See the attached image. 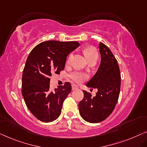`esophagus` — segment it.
Returning <instances> with one entry per match:
<instances>
[{
    "mask_svg": "<svg viewBox=\"0 0 147 147\" xmlns=\"http://www.w3.org/2000/svg\"><path fill=\"white\" fill-rule=\"evenodd\" d=\"M78 88V86H76V85L73 84V86H72V90H76Z\"/></svg>",
    "mask_w": 147,
    "mask_h": 147,
    "instance_id": "obj_1",
    "label": "esophagus"
}]
</instances>
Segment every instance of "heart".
<instances>
[{"label":"heart","instance_id":"heart-1","mask_svg":"<svg viewBox=\"0 0 147 147\" xmlns=\"http://www.w3.org/2000/svg\"><path fill=\"white\" fill-rule=\"evenodd\" d=\"M84 53L85 57H86V58L87 59L88 61L98 57L97 51H96L94 48L92 47H88L86 48H85L84 49ZM71 58L72 54H70L69 56L67 58V62L69 63L71 60ZM69 76L72 80L76 83H81L84 82V80H86L88 78L87 74L84 73H80V72H74V73L70 74Z\"/></svg>","mask_w":147,"mask_h":147}]
</instances>
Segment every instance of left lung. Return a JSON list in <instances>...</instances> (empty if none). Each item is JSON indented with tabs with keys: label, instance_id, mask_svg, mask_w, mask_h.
Returning <instances> with one entry per match:
<instances>
[{
	"label": "left lung",
	"instance_id": "8db88e82",
	"mask_svg": "<svg viewBox=\"0 0 147 147\" xmlns=\"http://www.w3.org/2000/svg\"><path fill=\"white\" fill-rule=\"evenodd\" d=\"M101 63L95 75L88 82V87L97 88L94 97L83 90L84 98L78 104L80 114L85 121L99 123L112 113L117 103L121 86V75L117 61L110 49L100 43Z\"/></svg>",
	"mask_w": 147,
	"mask_h": 147
}]
</instances>
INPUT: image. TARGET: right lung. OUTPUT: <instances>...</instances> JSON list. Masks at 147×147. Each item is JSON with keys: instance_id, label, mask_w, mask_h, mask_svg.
<instances>
[{"instance_id": "obj_1", "label": "right lung", "mask_w": 147, "mask_h": 147, "mask_svg": "<svg viewBox=\"0 0 147 147\" xmlns=\"http://www.w3.org/2000/svg\"><path fill=\"white\" fill-rule=\"evenodd\" d=\"M79 45L77 41H47L36 45L28 55L22 74V93L28 108L40 121L51 122L60 115L72 87L67 82L50 90V76L64 70L68 55Z\"/></svg>"}]
</instances>
